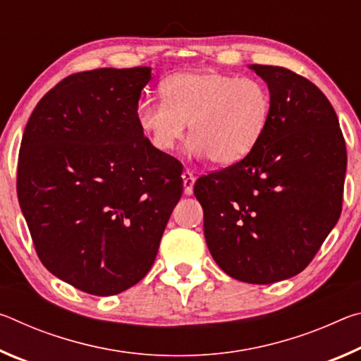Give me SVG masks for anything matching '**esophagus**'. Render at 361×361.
<instances>
[{
  "label": "esophagus",
  "instance_id": "1",
  "mask_svg": "<svg viewBox=\"0 0 361 361\" xmlns=\"http://www.w3.org/2000/svg\"><path fill=\"white\" fill-rule=\"evenodd\" d=\"M183 186H185V194L186 195H191L192 194V188H194V183H195V176L192 175V172H183Z\"/></svg>",
  "mask_w": 361,
  "mask_h": 361
}]
</instances>
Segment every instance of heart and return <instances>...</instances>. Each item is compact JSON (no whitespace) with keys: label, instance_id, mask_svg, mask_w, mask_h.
<instances>
[{"label":"heart","instance_id":"heart-1","mask_svg":"<svg viewBox=\"0 0 361 361\" xmlns=\"http://www.w3.org/2000/svg\"><path fill=\"white\" fill-rule=\"evenodd\" d=\"M164 100H143L137 122L157 151L170 152L189 124V151L226 167L248 156L271 121L272 99L258 79L185 71L162 82Z\"/></svg>","mask_w":361,"mask_h":361}]
</instances>
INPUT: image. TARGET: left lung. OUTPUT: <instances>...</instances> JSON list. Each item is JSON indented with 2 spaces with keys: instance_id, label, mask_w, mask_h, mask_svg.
Returning <instances> with one entry per match:
<instances>
[{
  "instance_id": "obj_1",
  "label": "left lung",
  "mask_w": 361,
  "mask_h": 361,
  "mask_svg": "<svg viewBox=\"0 0 361 361\" xmlns=\"http://www.w3.org/2000/svg\"><path fill=\"white\" fill-rule=\"evenodd\" d=\"M267 82L271 121L242 161L195 181L204 234L216 264L240 282L296 276L338 223L345 140L325 94L283 66L250 65Z\"/></svg>"
}]
</instances>
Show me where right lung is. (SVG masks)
<instances>
[{"mask_svg": "<svg viewBox=\"0 0 361 361\" xmlns=\"http://www.w3.org/2000/svg\"><path fill=\"white\" fill-rule=\"evenodd\" d=\"M148 66L62 79L23 132L17 195L36 255L54 276L95 296L142 280L183 192L178 159L137 122Z\"/></svg>", "mask_w": 361, "mask_h": 361, "instance_id": "obj_1", "label": "right lung"}]
</instances>
